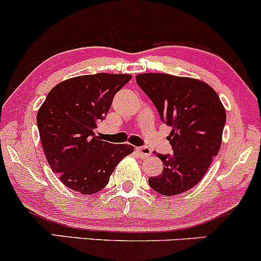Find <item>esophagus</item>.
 Here are the masks:
<instances>
[{
	"label": "esophagus",
	"instance_id": "1",
	"mask_svg": "<svg viewBox=\"0 0 261 261\" xmlns=\"http://www.w3.org/2000/svg\"><path fill=\"white\" fill-rule=\"evenodd\" d=\"M136 150H137V153L139 154V156H141V158H145V156L150 155V153H152L150 148H148V147H137Z\"/></svg>",
	"mask_w": 261,
	"mask_h": 261
}]
</instances>
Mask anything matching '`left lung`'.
I'll use <instances>...</instances> for the list:
<instances>
[{
  "mask_svg": "<svg viewBox=\"0 0 261 261\" xmlns=\"http://www.w3.org/2000/svg\"><path fill=\"white\" fill-rule=\"evenodd\" d=\"M142 91L158 109L161 119L173 128L172 154H158L161 175L150 176L152 189L176 195L195 187L220 149L225 108L217 92L203 81L165 73L137 74Z\"/></svg>",
  "mask_w": 261,
  "mask_h": 261,
  "instance_id": "obj_1",
  "label": "left lung"
}]
</instances>
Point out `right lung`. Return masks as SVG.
<instances>
[{
  "mask_svg": "<svg viewBox=\"0 0 261 261\" xmlns=\"http://www.w3.org/2000/svg\"><path fill=\"white\" fill-rule=\"evenodd\" d=\"M130 74L97 73L69 78L53 87L37 113L47 162L66 187L94 194L108 184L114 168L133 152L129 144H111L94 134L114 94Z\"/></svg>",
  "mask_w": 261,
  "mask_h": 261,
  "instance_id": "right-lung-1",
  "label": "right lung"
}]
</instances>
